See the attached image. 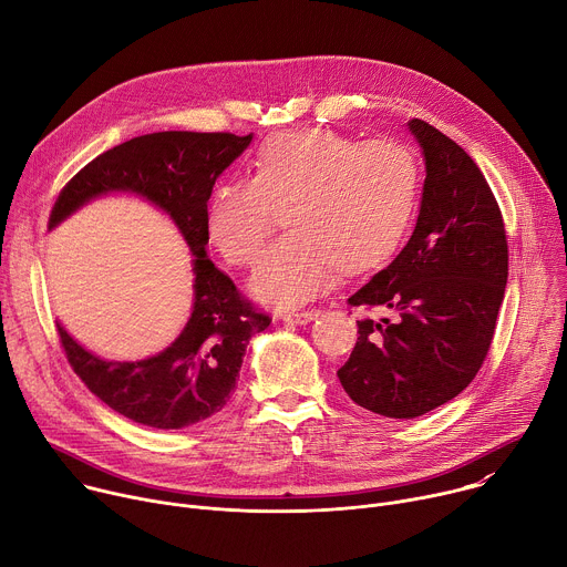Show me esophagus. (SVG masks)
Instances as JSON below:
<instances>
[{
    "label": "esophagus",
    "mask_w": 567,
    "mask_h": 567,
    "mask_svg": "<svg viewBox=\"0 0 567 567\" xmlns=\"http://www.w3.org/2000/svg\"><path fill=\"white\" fill-rule=\"evenodd\" d=\"M320 311L318 309H305V311H289V313H282V320L287 322H300V326H305V322L313 320Z\"/></svg>",
    "instance_id": "1"
}]
</instances>
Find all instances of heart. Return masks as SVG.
Listing matches in <instances>:
<instances>
[{"label":"heart","mask_w":567,"mask_h":567,"mask_svg":"<svg viewBox=\"0 0 567 567\" xmlns=\"http://www.w3.org/2000/svg\"><path fill=\"white\" fill-rule=\"evenodd\" d=\"M420 158L394 138L357 141L330 130L282 132L265 141L254 177L217 184L206 233L235 267L258 260L278 208L291 228L262 258L254 291L296 307L330 289L339 271L388 262L406 239L420 199Z\"/></svg>","instance_id":"obj_1"}]
</instances>
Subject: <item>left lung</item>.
I'll list each match as a JSON object with an SVG mask.
<instances>
[{"mask_svg":"<svg viewBox=\"0 0 567 567\" xmlns=\"http://www.w3.org/2000/svg\"><path fill=\"white\" fill-rule=\"evenodd\" d=\"M426 179L417 226L401 254L348 298L392 318L357 320L359 339L337 372L359 406L420 417L477 374L496 332L509 251L501 206L475 161L426 121H409Z\"/></svg>","mask_w":567,"mask_h":567,"instance_id":"1","label":"left lung"}]
</instances>
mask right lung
<instances>
[{
    "label": "right lung",
    "mask_w": 567,
    "mask_h": 567,
    "mask_svg": "<svg viewBox=\"0 0 567 567\" xmlns=\"http://www.w3.org/2000/svg\"><path fill=\"white\" fill-rule=\"evenodd\" d=\"M254 134L154 132L130 138L73 175L60 190L49 228L85 202L130 190L166 210L195 256V305L177 341L143 361H105L78 346L58 322L73 372L123 417L161 431L188 429L219 413L235 390L249 339L269 328V313L239 293L206 258V206L217 177Z\"/></svg>",
    "instance_id": "right-lung-1"
}]
</instances>
